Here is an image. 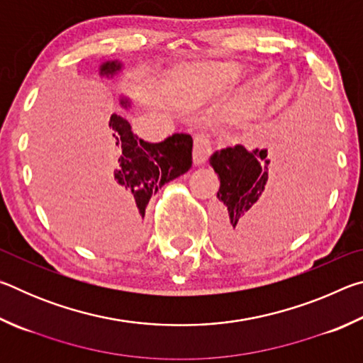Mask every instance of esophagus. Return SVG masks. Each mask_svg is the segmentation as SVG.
<instances>
[{"label": "esophagus", "mask_w": 363, "mask_h": 363, "mask_svg": "<svg viewBox=\"0 0 363 363\" xmlns=\"http://www.w3.org/2000/svg\"><path fill=\"white\" fill-rule=\"evenodd\" d=\"M213 150V143L210 134L206 133H200L195 136V143H194V162L195 164H201L205 163L208 157L211 155Z\"/></svg>", "instance_id": "34e87169"}]
</instances>
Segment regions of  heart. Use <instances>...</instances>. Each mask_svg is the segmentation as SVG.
Here are the masks:
<instances>
[{"instance_id": "heart-1", "label": "heart", "mask_w": 363, "mask_h": 363, "mask_svg": "<svg viewBox=\"0 0 363 363\" xmlns=\"http://www.w3.org/2000/svg\"><path fill=\"white\" fill-rule=\"evenodd\" d=\"M242 69L237 64H213L200 67L192 72V75L184 78L181 83V93L186 99L201 102L218 96L233 84L240 77Z\"/></svg>"}]
</instances>
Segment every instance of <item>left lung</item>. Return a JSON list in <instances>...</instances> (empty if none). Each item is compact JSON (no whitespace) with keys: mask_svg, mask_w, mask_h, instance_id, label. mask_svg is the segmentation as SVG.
Listing matches in <instances>:
<instances>
[{"mask_svg":"<svg viewBox=\"0 0 363 363\" xmlns=\"http://www.w3.org/2000/svg\"><path fill=\"white\" fill-rule=\"evenodd\" d=\"M277 160L280 179L274 189H267V149L248 152L235 145L211 155L210 164L220 181L214 227L223 248L255 251L299 229L301 214L320 186L325 168L318 139H312L309 130L299 139L296 128H286Z\"/></svg>","mask_w":363,"mask_h":363,"instance_id":"8db88e82","label":"left lung"}]
</instances>
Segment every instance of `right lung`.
Listing matches in <instances>:
<instances>
[{"mask_svg":"<svg viewBox=\"0 0 363 363\" xmlns=\"http://www.w3.org/2000/svg\"><path fill=\"white\" fill-rule=\"evenodd\" d=\"M120 70L118 60H108L101 65L99 73L108 78ZM120 104L130 107L128 99ZM108 144L115 158V169L107 182L108 195L125 211L133 238H139L152 194L192 167L194 140L190 134L176 133L162 143H145L133 134L130 121L113 113L108 121Z\"/></svg>","mask_w":363,"mask_h":363,"instance_id":"obj_1","label":"right lung"}]
</instances>
